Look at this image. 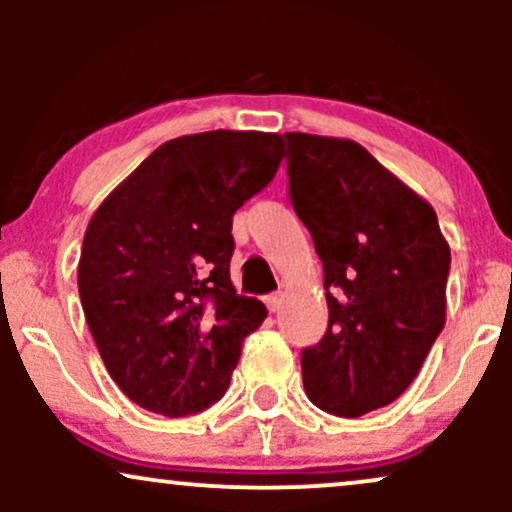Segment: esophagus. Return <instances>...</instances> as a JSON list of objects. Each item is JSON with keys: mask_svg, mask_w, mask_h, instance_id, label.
Returning <instances> with one entry per match:
<instances>
[{"mask_svg": "<svg viewBox=\"0 0 512 512\" xmlns=\"http://www.w3.org/2000/svg\"><path fill=\"white\" fill-rule=\"evenodd\" d=\"M281 303H284V293H272V296H267V308L272 310V313H279Z\"/></svg>", "mask_w": 512, "mask_h": 512, "instance_id": "1", "label": "esophagus"}]
</instances>
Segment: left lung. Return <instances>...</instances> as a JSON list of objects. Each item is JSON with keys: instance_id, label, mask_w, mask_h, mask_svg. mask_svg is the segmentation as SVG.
Segmentation results:
<instances>
[{"instance_id": "1", "label": "left lung", "mask_w": 512, "mask_h": 512, "mask_svg": "<svg viewBox=\"0 0 512 512\" xmlns=\"http://www.w3.org/2000/svg\"><path fill=\"white\" fill-rule=\"evenodd\" d=\"M289 190L325 269L330 325L303 387L334 416L402 395L445 325L450 245L424 197L351 139L289 132Z\"/></svg>"}]
</instances>
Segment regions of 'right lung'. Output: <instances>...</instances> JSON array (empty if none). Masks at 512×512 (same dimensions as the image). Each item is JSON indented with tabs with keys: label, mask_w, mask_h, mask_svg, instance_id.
<instances>
[{
	"label": "right lung",
	"mask_w": 512,
	"mask_h": 512,
	"mask_svg": "<svg viewBox=\"0 0 512 512\" xmlns=\"http://www.w3.org/2000/svg\"><path fill=\"white\" fill-rule=\"evenodd\" d=\"M284 158L274 132L185 134L161 144L93 211L79 296L98 351L134 404L187 416L219 402L262 301L231 281L233 214Z\"/></svg>",
	"instance_id": "obj_1"
}]
</instances>
